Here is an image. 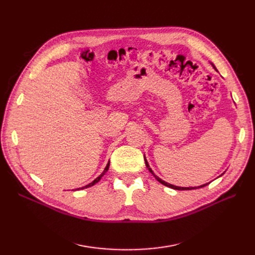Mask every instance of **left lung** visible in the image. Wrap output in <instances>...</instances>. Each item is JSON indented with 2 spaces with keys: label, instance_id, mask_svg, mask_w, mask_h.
<instances>
[{
  "label": "left lung",
  "instance_id": "1",
  "mask_svg": "<svg viewBox=\"0 0 255 255\" xmlns=\"http://www.w3.org/2000/svg\"><path fill=\"white\" fill-rule=\"evenodd\" d=\"M212 66L214 67V69L215 70H217V69H216V67L212 64ZM144 163H145V166H146V168L149 169V171L154 175V177H155V179L159 182V183H161L163 185H165V186H167V187H170V188H172V189H176V190H191V189H196V188H201V187H204V186H206V185L208 184H204V185H201V186H198V187H179V186H174V185H172V184H169V183H167V182H165V181H163L161 179H159V177L157 176V175H155L154 174V172L152 171V169L150 168V166H149V164H148V160L145 159V157H144Z\"/></svg>",
  "mask_w": 255,
  "mask_h": 255
}]
</instances>
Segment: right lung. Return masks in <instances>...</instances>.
I'll use <instances>...</instances> for the list:
<instances>
[{
    "label": "right lung",
    "instance_id": "obj_1",
    "mask_svg": "<svg viewBox=\"0 0 255 255\" xmlns=\"http://www.w3.org/2000/svg\"><path fill=\"white\" fill-rule=\"evenodd\" d=\"M109 168H110V161H109V163H107V165H106V167H105V169H104V171L101 173V174H100L98 177H97V179L96 180H94V181H92L91 183H89L88 185H86V186H84V187H81V188H79V189H85V188H88V187H91V186H94V185L95 184H97L100 180H101L102 179V176L107 172V170H109Z\"/></svg>",
    "mask_w": 255,
    "mask_h": 255
}]
</instances>
